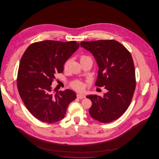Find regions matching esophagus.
<instances>
[{
    "instance_id": "1",
    "label": "esophagus",
    "mask_w": 159,
    "mask_h": 159,
    "mask_svg": "<svg viewBox=\"0 0 159 159\" xmlns=\"http://www.w3.org/2000/svg\"><path fill=\"white\" fill-rule=\"evenodd\" d=\"M76 96H77V98H80V99H83V98H85V95L83 94H81V93H78L76 94Z\"/></svg>"
}]
</instances>
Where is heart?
Returning <instances> with one entry per match:
<instances>
[{"instance_id": "b5f03b06", "label": "heart", "mask_w": 159, "mask_h": 159, "mask_svg": "<svg viewBox=\"0 0 159 159\" xmlns=\"http://www.w3.org/2000/svg\"><path fill=\"white\" fill-rule=\"evenodd\" d=\"M88 58H89V57L88 56H82L80 58V61H82V60H84V59H88ZM69 62H70V61H68L66 62V63L65 64V68L66 69L68 68V65H69ZM72 86L75 89H77V90H82L84 88V84L83 83H81V81H75L73 84H72Z\"/></svg>"}]
</instances>
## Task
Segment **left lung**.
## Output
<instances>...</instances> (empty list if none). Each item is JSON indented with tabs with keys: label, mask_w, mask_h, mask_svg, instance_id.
<instances>
[{
	"label": "left lung",
	"mask_w": 159,
	"mask_h": 159,
	"mask_svg": "<svg viewBox=\"0 0 159 159\" xmlns=\"http://www.w3.org/2000/svg\"><path fill=\"white\" fill-rule=\"evenodd\" d=\"M81 47L89 51L98 66L96 84L105 86L107 93L101 97L87 95L92 105L90 116L102 123L120 117L129 107L135 88V73L131 54L114 40L81 42Z\"/></svg>",
	"instance_id": "1"
}]
</instances>
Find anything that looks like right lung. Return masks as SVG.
Instances as JSON below:
<instances>
[{"mask_svg": "<svg viewBox=\"0 0 159 159\" xmlns=\"http://www.w3.org/2000/svg\"><path fill=\"white\" fill-rule=\"evenodd\" d=\"M79 47L73 41L48 40L32 44L24 53L19 66L17 88L27 109L38 120L48 123L59 121L76 98L75 92L69 89L53 94L51 84Z\"/></svg>", "mask_w": 159, "mask_h": 159, "instance_id": "add662e5", "label": "right lung"}]
</instances>
